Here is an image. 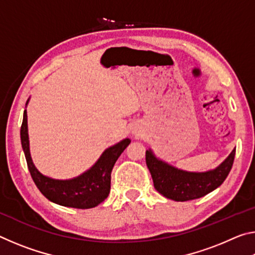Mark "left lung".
Segmentation results:
<instances>
[{"mask_svg":"<svg viewBox=\"0 0 255 255\" xmlns=\"http://www.w3.org/2000/svg\"><path fill=\"white\" fill-rule=\"evenodd\" d=\"M235 149L217 169L205 173H192L175 169L159 161L152 150H146V165L152 175L154 188L162 196L175 201L201 198L218 188L227 178L234 163Z\"/></svg>","mask_w":255,"mask_h":255,"instance_id":"1","label":"left lung"}]
</instances>
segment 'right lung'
I'll use <instances>...</instances> for the list:
<instances>
[{
	"instance_id": "1",
	"label": "right lung",
	"mask_w": 255,
	"mask_h": 255,
	"mask_svg": "<svg viewBox=\"0 0 255 255\" xmlns=\"http://www.w3.org/2000/svg\"><path fill=\"white\" fill-rule=\"evenodd\" d=\"M20 135L29 172L39 191L47 199L55 204L77 209L93 208L106 199L110 192L112 167L120 154L130 144V139L126 138L120 143L111 146L103 152L98 162L85 173L75 179L62 181L47 178L34 167L29 150L27 111L25 110L23 112Z\"/></svg>"
}]
</instances>
